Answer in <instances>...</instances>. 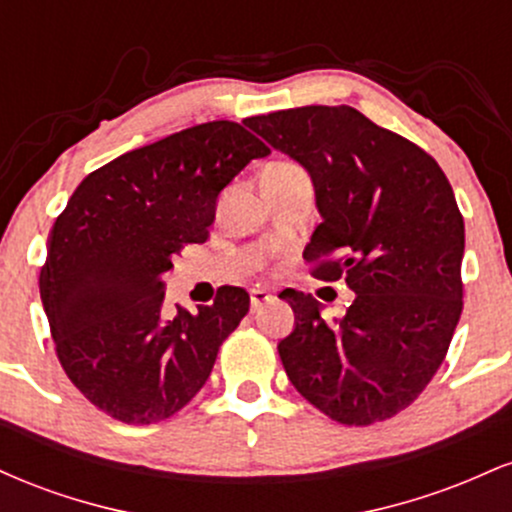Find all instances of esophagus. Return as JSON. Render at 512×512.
<instances>
[{
    "label": "esophagus",
    "mask_w": 512,
    "mask_h": 512,
    "mask_svg": "<svg viewBox=\"0 0 512 512\" xmlns=\"http://www.w3.org/2000/svg\"><path fill=\"white\" fill-rule=\"evenodd\" d=\"M269 298H272V296H269V293L264 291V289H252L250 291V308L252 310H260L262 305L269 301Z\"/></svg>",
    "instance_id": "1"
}]
</instances>
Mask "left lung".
Returning <instances> with one entry per match:
<instances>
[{
    "instance_id": "1",
    "label": "left lung",
    "mask_w": 512,
    "mask_h": 512,
    "mask_svg": "<svg viewBox=\"0 0 512 512\" xmlns=\"http://www.w3.org/2000/svg\"><path fill=\"white\" fill-rule=\"evenodd\" d=\"M245 125L308 170L322 223L303 257L356 293L325 320L310 293H281L296 327L286 375L332 421L370 426L407 409L443 363L462 315L464 221L436 158L349 105H305Z\"/></svg>"
}]
</instances>
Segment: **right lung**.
<instances>
[{
  "instance_id": "1",
  "label": "right lung",
  "mask_w": 512,
  "mask_h": 512,
  "mask_svg": "<svg viewBox=\"0 0 512 512\" xmlns=\"http://www.w3.org/2000/svg\"><path fill=\"white\" fill-rule=\"evenodd\" d=\"M267 154L238 122H204L88 173L57 216L40 298L64 373L113 419L149 426L180 411L248 315L238 286L170 313L161 274L209 238L223 187Z\"/></svg>"
}]
</instances>
